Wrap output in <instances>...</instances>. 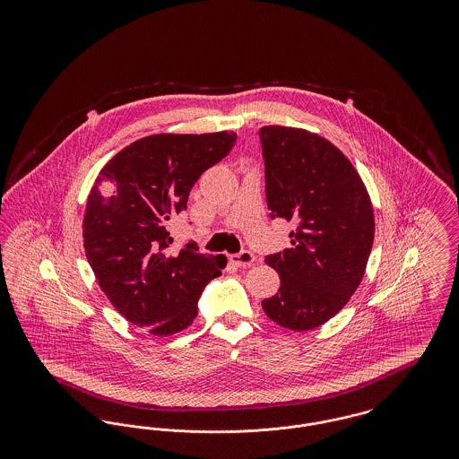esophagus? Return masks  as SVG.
<instances>
[{
  "mask_svg": "<svg viewBox=\"0 0 459 459\" xmlns=\"http://www.w3.org/2000/svg\"><path fill=\"white\" fill-rule=\"evenodd\" d=\"M229 260L232 264H236V266H249V264H253L255 262V255L251 253V251H240L238 255H230L229 256Z\"/></svg>",
  "mask_w": 459,
  "mask_h": 459,
  "instance_id": "1",
  "label": "esophagus"
}]
</instances>
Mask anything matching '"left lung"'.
Instances as JSON below:
<instances>
[{"label":"left lung","instance_id":"left-lung-1","mask_svg":"<svg viewBox=\"0 0 459 459\" xmlns=\"http://www.w3.org/2000/svg\"><path fill=\"white\" fill-rule=\"evenodd\" d=\"M260 141L270 217L296 223L292 247L264 258L281 287L263 299V311L281 327L311 330L335 316L363 281L373 206L346 154L322 135L264 126Z\"/></svg>","mask_w":459,"mask_h":459}]
</instances>
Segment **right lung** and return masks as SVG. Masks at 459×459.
Here are the masks:
<instances>
[{
  "mask_svg": "<svg viewBox=\"0 0 459 459\" xmlns=\"http://www.w3.org/2000/svg\"><path fill=\"white\" fill-rule=\"evenodd\" d=\"M236 132L153 134L115 154L86 203L82 238L109 303L135 327L172 335L197 316V299L225 268L196 242L170 251L167 221L187 208L204 170L232 150Z\"/></svg>",
  "mask_w": 459,
  "mask_h": 459,
  "instance_id": "right-lung-1",
  "label": "right lung"
}]
</instances>
